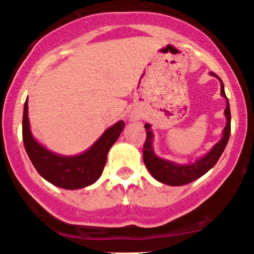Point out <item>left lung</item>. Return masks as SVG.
<instances>
[{
  "label": "left lung",
  "instance_id": "obj_1",
  "mask_svg": "<svg viewBox=\"0 0 254 254\" xmlns=\"http://www.w3.org/2000/svg\"><path fill=\"white\" fill-rule=\"evenodd\" d=\"M211 73V76H216L215 73ZM217 77V76H216ZM219 78V77H217ZM220 79V84H221V96L226 99V109H225V117H226V127H225L224 132H222V137L219 142L215 143L212 146L211 150L206 153L203 157L198 158L194 162L188 163V165H179V163L172 162V161L165 160V158H160L155 153L152 147L153 141V132L151 130V125L146 123V140L143 143V163H145L146 168L151 176L156 179V181L161 182L167 186H184L194 182L195 179L200 178L204 176L209 170H211L216 162L219 161L220 156L224 152L225 147H226L227 142H229L230 134H231V112H230V104L229 99H227L226 94H225L224 83H222L221 78Z\"/></svg>",
  "mask_w": 254,
  "mask_h": 254
}]
</instances>
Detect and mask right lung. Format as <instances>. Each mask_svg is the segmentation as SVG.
<instances>
[{
	"label": "right lung",
	"instance_id": "1",
	"mask_svg": "<svg viewBox=\"0 0 254 254\" xmlns=\"http://www.w3.org/2000/svg\"><path fill=\"white\" fill-rule=\"evenodd\" d=\"M125 123L119 120L103 132L88 150L81 155L61 156L39 143L30 131L28 99L24 103L22 135L25 151L40 176L64 189H81L93 184L103 172L107 155L123 131Z\"/></svg>",
	"mask_w": 254,
	"mask_h": 254
}]
</instances>
